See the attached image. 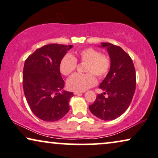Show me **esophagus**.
<instances>
[{
  "label": "esophagus",
  "mask_w": 158,
  "mask_h": 158,
  "mask_svg": "<svg viewBox=\"0 0 158 158\" xmlns=\"http://www.w3.org/2000/svg\"><path fill=\"white\" fill-rule=\"evenodd\" d=\"M83 92H73V94H76V95H79V94H81Z\"/></svg>",
  "instance_id": "34e87169"
}]
</instances>
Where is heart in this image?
<instances>
[{
  "instance_id": "b5f03b06",
  "label": "heart",
  "mask_w": 158,
  "mask_h": 158,
  "mask_svg": "<svg viewBox=\"0 0 158 158\" xmlns=\"http://www.w3.org/2000/svg\"><path fill=\"white\" fill-rule=\"evenodd\" d=\"M77 60L86 63L84 74L73 75L67 81V87L71 91L84 92L95 85V75L98 78H103L107 75L110 68V60L106 55H101L98 50L87 48L77 52V57L70 53H66L60 60L59 69L64 76L72 74L77 68Z\"/></svg>"
}]
</instances>
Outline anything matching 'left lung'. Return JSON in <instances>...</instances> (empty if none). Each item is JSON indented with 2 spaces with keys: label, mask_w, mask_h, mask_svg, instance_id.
<instances>
[{
  "label": "left lung",
  "mask_w": 158,
  "mask_h": 158,
  "mask_svg": "<svg viewBox=\"0 0 158 158\" xmlns=\"http://www.w3.org/2000/svg\"><path fill=\"white\" fill-rule=\"evenodd\" d=\"M110 59V68L100 87L103 94H98L94 103L89 106L94 115L103 121H112L129 108L136 89V72L130 56L121 47L102 43ZM107 94L108 98L103 94Z\"/></svg>",
  "instance_id": "1"
}]
</instances>
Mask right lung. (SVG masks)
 I'll return each mask as SVG.
<instances>
[{
  "mask_svg": "<svg viewBox=\"0 0 158 158\" xmlns=\"http://www.w3.org/2000/svg\"><path fill=\"white\" fill-rule=\"evenodd\" d=\"M73 45L50 44L39 48L24 62L23 89L32 113L45 121H56L69 110L72 92L64 90L59 64Z\"/></svg>",
  "mask_w": 158,
  "mask_h": 158,
  "instance_id": "add662e5",
  "label": "right lung"
}]
</instances>
